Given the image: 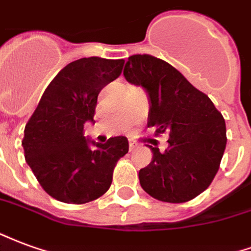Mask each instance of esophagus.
<instances>
[{
	"mask_svg": "<svg viewBox=\"0 0 251 251\" xmlns=\"http://www.w3.org/2000/svg\"><path fill=\"white\" fill-rule=\"evenodd\" d=\"M136 147H138V144L133 143V142H129V151H133Z\"/></svg>",
	"mask_w": 251,
	"mask_h": 251,
	"instance_id": "34e87169",
	"label": "esophagus"
}]
</instances>
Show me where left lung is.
<instances>
[{"label": "left lung", "instance_id": "8db88e82", "mask_svg": "<svg viewBox=\"0 0 251 251\" xmlns=\"http://www.w3.org/2000/svg\"><path fill=\"white\" fill-rule=\"evenodd\" d=\"M123 75L150 98L148 127L167 131L168 147L139 171L140 186L152 198L183 203L203 193L218 173L226 148V124L207 95L173 65L151 54L128 57Z\"/></svg>", "mask_w": 251, "mask_h": 251}]
</instances>
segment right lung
Returning <instances> with one entry per match:
<instances>
[{"mask_svg": "<svg viewBox=\"0 0 251 251\" xmlns=\"http://www.w3.org/2000/svg\"><path fill=\"white\" fill-rule=\"evenodd\" d=\"M124 60L84 57L64 67L25 126V160L41 187L64 203L83 204L107 193L113 168L128 152L126 136L95 143L84 136L100 91L120 76Z\"/></svg>", "mask_w": 251, "mask_h": 251, "instance_id": "obj_1", "label": "right lung"}]
</instances>
